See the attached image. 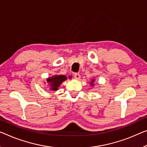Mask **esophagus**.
I'll use <instances>...</instances> for the list:
<instances>
[{"label":"esophagus","mask_w":147,"mask_h":147,"mask_svg":"<svg viewBox=\"0 0 147 147\" xmlns=\"http://www.w3.org/2000/svg\"><path fill=\"white\" fill-rule=\"evenodd\" d=\"M74 78H75L76 80H80V79L81 76L79 74H74Z\"/></svg>","instance_id":"obj_1"}]
</instances>
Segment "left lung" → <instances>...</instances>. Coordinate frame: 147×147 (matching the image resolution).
Masks as SVG:
<instances>
[{
	"label": "left lung",
	"instance_id": "8db88e82",
	"mask_svg": "<svg viewBox=\"0 0 147 147\" xmlns=\"http://www.w3.org/2000/svg\"><path fill=\"white\" fill-rule=\"evenodd\" d=\"M94 79H92V80L91 81V82H90V85H91V87H93L94 86Z\"/></svg>",
	"mask_w": 147,
	"mask_h": 147
}]
</instances>
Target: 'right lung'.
Masks as SVG:
<instances>
[{
  "instance_id": "right-lung-1",
  "label": "right lung",
  "mask_w": 147,
  "mask_h": 147,
  "mask_svg": "<svg viewBox=\"0 0 147 147\" xmlns=\"http://www.w3.org/2000/svg\"><path fill=\"white\" fill-rule=\"evenodd\" d=\"M66 80H67V78L64 75H55L48 78L47 79V83L49 87V91H57L60 85Z\"/></svg>"
}]
</instances>
